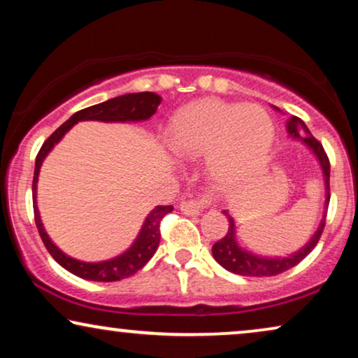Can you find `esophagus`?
Returning a JSON list of instances; mask_svg holds the SVG:
<instances>
[{
  "label": "esophagus",
  "instance_id": "esophagus-1",
  "mask_svg": "<svg viewBox=\"0 0 358 358\" xmlns=\"http://www.w3.org/2000/svg\"><path fill=\"white\" fill-rule=\"evenodd\" d=\"M210 205V197L208 195H202V197H197V199H189V200H184V202H180V210L185 215H197L202 212L203 208H207Z\"/></svg>",
  "mask_w": 358,
  "mask_h": 358
}]
</instances>
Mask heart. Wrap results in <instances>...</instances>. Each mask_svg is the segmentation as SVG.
<instances>
[{
  "label": "heart",
  "mask_w": 358,
  "mask_h": 358,
  "mask_svg": "<svg viewBox=\"0 0 358 358\" xmlns=\"http://www.w3.org/2000/svg\"><path fill=\"white\" fill-rule=\"evenodd\" d=\"M273 134V122L262 107L202 99L176 114L169 143L182 158L207 155L213 178L231 184L261 168Z\"/></svg>",
  "instance_id": "b5f03b06"
}]
</instances>
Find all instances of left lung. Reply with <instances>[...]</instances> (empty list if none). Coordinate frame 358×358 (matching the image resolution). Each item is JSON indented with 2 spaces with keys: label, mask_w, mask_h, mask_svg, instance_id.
<instances>
[{
  "label": "left lung",
  "mask_w": 358,
  "mask_h": 358,
  "mask_svg": "<svg viewBox=\"0 0 358 358\" xmlns=\"http://www.w3.org/2000/svg\"><path fill=\"white\" fill-rule=\"evenodd\" d=\"M287 130L288 135L292 138H298L303 141L308 148H310L315 156L317 158V163H320L322 169V176H324V187H326V200H324V213H322L321 223L317 227L316 233L313 234V238L308 241L305 246H303L300 251L288 257H264V256H256V254L246 251L239 246L236 239V224H234V220L231 215H229L227 210H224V215L228 218V231L224 236L213 244L212 254L220 266L227 268V271L238 273V275L244 277H272L278 275V273L288 271V268L295 267L296 264H300L303 259H305L308 254H310L315 246L320 241L322 231H324L326 224V215H327V205H329L331 199V189H329V176H331V164L329 158H327L324 148L317 141L315 136L311 135V131L308 130L305 122L298 117L292 115L287 122Z\"/></svg>",
  "instance_id": "left-lung-1"
}]
</instances>
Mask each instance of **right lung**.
I'll return each mask as SVG.
<instances>
[{
	"label": "right lung",
	"mask_w": 358,
	"mask_h": 358,
	"mask_svg": "<svg viewBox=\"0 0 358 358\" xmlns=\"http://www.w3.org/2000/svg\"><path fill=\"white\" fill-rule=\"evenodd\" d=\"M161 104V97L155 92H131V94H124L114 99H109L101 104L86 107V109L78 110L73 114L65 124L58 127L48 138L43 141L41 151H38L36 158V169H34V180H32V202H34V218H36V224L41 234L43 244H45L47 251L50 256L60 264L63 268L68 272L75 273L76 277L86 278V280L94 282H115L122 280L134 275L136 271H140L146 262L153 257V254L158 249L161 233L159 224L164 215L173 212L171 205H158L151 213L146 217L143 227H141L138 236L134 241V244L127 249L124 254L117 256L109 261L102 262H83L78 259H73L62 252L48 234L43 229L41 215H38L37 208V179L38 173H41V166L45 159V156L50 153L53 146L63 138V135L71 129L73 125L81 120H101V122H138V120H148L151 115L155 114L158 106Z\"/></svg>",
	"instance_id": "add662e5"
}]
</instances>
